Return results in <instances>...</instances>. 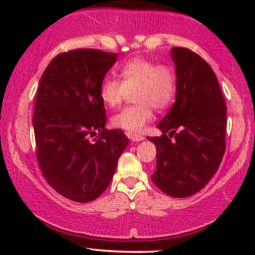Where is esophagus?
Masks as SVG:
<instances>
[{
  "mask_svg": "<svg viewBox=\"0 0 255 255\" xmlns=\"http://www.w3.org/2000/svg\"><path fill=\"white\" fill-rule=\"evenodd\" d=\"M128 137L130 138L132 141H140V140H142V139H144L142 135L135 134V133H128Z\"/></svg>",
  "mask_w": 255,
  "mask_h": 255,
  "instance_id": "esophagus-1",
  "label": "esophagus"
}]
</instances>
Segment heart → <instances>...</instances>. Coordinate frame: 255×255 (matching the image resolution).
I'll return each instance as SVG.
<instances>
[{
	"label": "heart",
	"mask_w": 255,
	"mask_h": 255,
	"mask_svg": "<svg viewBox=\"0 0 255 255\" xmlns=\"http://www.w3.org/2000/svg\"><path fill=\"white\" fill-rule=\"evenodd\" d=\"M120 76L121 80L104 79L100 96L108 107L116 108L134 92L135 104L122 109L111 121L116 128L140 133L153 120V108L162 110L173 102L176 92L175 72L167 64L135 57L122 66Z\"/></svg>",
	"instance_id": "obj_1"
}]
</instances>
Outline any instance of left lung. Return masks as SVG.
I'll return each mask as SVG.
<instances>
[{
    "label": "left lung",
    "instance_id": "8db88e82",
    "mask_svg": "<svg viewBox=\"0 0 255 255\" xmlns=\"http://www.w3.org/2000/svg\"><path fill=\"white\" fill-rule=\"evenodd\" d=\"M172 58L176 100L158 124L162 134L147 137L156 147V168L151 177L169 196L188 197L200 191L221 165L226 146V104L217 76L201 55L173 47Z\"/></svg>",
    "mask_w": 255,
    "mask_h": 255
}]
</instances>
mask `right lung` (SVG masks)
Segmentation results:
<instances>
[{
  "instance_id": "1",
  "label": "right lung",
  "mask_w": 255,
  "mask_h": 255,
  "mask_svg": "<svg viewBox=\"0 0 255 255\" xmlns=\"http://www.w3.org/2000/svg\"><path fill=\"white\" fill-rule=\"evenodd\" d=\"M116 53L94 48L62 52L45 69L34 100L38 165L46 182L68 200L101 196L128 144L124 132L108 130L100 89ZM96 131L99 137L92 139Z\"/></svg>"
}]
</instances>
